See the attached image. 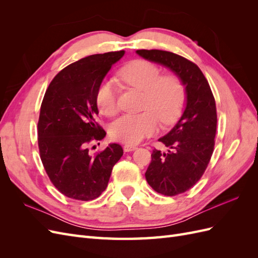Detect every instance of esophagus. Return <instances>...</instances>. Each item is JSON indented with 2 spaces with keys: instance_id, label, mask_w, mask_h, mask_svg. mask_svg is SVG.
I'll return each mask as SVG.
<instances>
[{
  "instance_id": "obj_1",
  "label": "esophagus",
  "mask_w": 258,
  "mask_h": 258,
  "mask_svg": "<svg viewBox=\"0 0 258 258\" xmlns=\"http://www.w3.org/2000/svg\"><path fill=\"white\" fill-rule=\"evenodd\" d=\"M137 146H135V145H130V144H126V145H123V151L124 152H132V151H136L137 150Z\"/></svg>"
}]
</instances>
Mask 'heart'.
Returning <instances> with one entry per match:
<instances>
[{
	"label": "heart",
	"mask_w": 258,
	"mask_h": 258,
	"mask_svg": "<svg viewBox=\"0 0 258 258\" xmlns=\"http://www.w3.org/2000/svg\"><path fill=\"white\" fill-rule=\"evenodd\" d=\"M118 79L129 87L144 92L142 110L139 114H124L110 126V136L116 141L137 144L154 135L163 124L174 122L181 115L185 87L178 77L161 75L160 69L146 60H135L120 69ZM96 103L103 115L117 112V86L114 81L101 83L96 92Z\"/></svg>",
	"instance_id": "heart-1"
}]
</instances>
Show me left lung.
<instances>
[{"mask_svg": "<svg viewBox=\"0 0 258 258\" xmlns=\"http://www.w3.org/2000/svg\"><path fill=\"white\" fill-rule=\"evenodd\" d=\"M140 57L168 68L185 87L186 104L181 118L158 141L167 153L154 150L145 177L158 194L175 196L196 184L209 165L216 134V106L210 85L201 70L176 53L141 49Z\"/></svg>", "mask_w": 258, "mask_h": 258, "instance_id": "1", "label": "left lung"}]
</instances>
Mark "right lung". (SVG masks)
Returning a JSON list of instances; mask_svg holds the SVG:
<instances>
[{
  "label": "right lung",
  "instance_id": "right-lung-1",
  "mask_svg": "<svg viewBox=\"0 0 258 258\" xmlns=\"http://www.w3.org/2000/svg\"><path fill=\"white\" fill-rule=\"evenodd\" d=\"M124 50L91 54L60 71L45 92L38 119V148L50 181L64 196L88 201L102 194L123 154L111 143L91 156L88 144L106 132L96 122V92Z\"/></svg>",
  "mask_w": 258,
  "mask_h": 258
}]
</instances>
